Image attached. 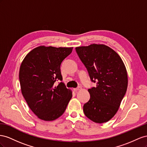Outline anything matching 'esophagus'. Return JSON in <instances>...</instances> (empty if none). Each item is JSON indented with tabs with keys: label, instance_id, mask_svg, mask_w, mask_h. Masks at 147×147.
<instances>
[{
	"label": "esophagus",
	"instance_id": "1",
	"mask_svg": "<svg viewBox=\"0 0 147 147\" xmlns=\"http://www.w3.org/2000/svg\"><path fill=\"white\" fill-rule=\"evenodd\" d=\"M81 89H82L81 87L79 86V87H76V88H74V89H73V90H74V91H78V90H80Z\"/></svg>",
	"mask_w": 147,
	"mask_h": 147
}]
</instances>
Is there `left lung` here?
<instances>
[{"label":"left lung","mask_w":147,"mask_h":147,"mask_svg":"<svg viewBox=\"0 0 147 147\" xmlns=\"http://www.w3.org/2000/svg\"><path fill=\"white\" fill-rule=\"evenodd\" d=\"M76 52L95 87L88 89L90 97L84 105L85 115L96 123L110 120L118 111L127 88V74L115 51L103 44L78 47Z\"/></svg>","instance_id":"8db88e82"}]
</instances>
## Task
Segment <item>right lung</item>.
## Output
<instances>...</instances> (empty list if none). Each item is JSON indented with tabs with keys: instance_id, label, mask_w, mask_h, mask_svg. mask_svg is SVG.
Listing matches in <instances>:
<instances>
[{
	"instance_id": "obj_1",
	"label": "right lung",
	"mask_w": 147,
	"mask_h": 147,
	"mask_svg": "<svg viewBox=\"0 0 147 147\" xmlns=\"http://www.w3.org/2000/svg\"><path fill=\"white\" fill-rule=\"evenodd\" d=\"M73 48L40 46L29 52L21 65L19 79L29 107L40 119L53 121L65 112L72 92L62 82L61 63Z\"/></svg>"
}]
</instances>
